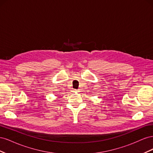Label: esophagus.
Returning a JSON list of instances; mask_svg holds the SVG:
<instances>
[{
  "label": "esophagus",
  "instance_id": "obj_1",
  "mask_svg": "<svg viewBox=\"0 0 153 153\" xmlns=\"http://www.w3.org/2000/svg\"><path fill=\"white\" fill-rule=\"evenodd\" d=\"M72 91H73V92H75V93H76V92H78V89H73Z\"/></svg>",
  "mask_w": 153,
  "mask_h": 153
}]
</instances>
